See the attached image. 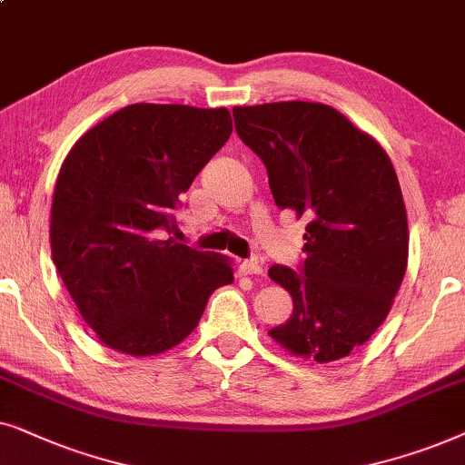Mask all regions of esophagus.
I'll return each mask as SVG.
<instances>
[{
    "label": "esophagus",
    "mask_w": 465,
    "mask_h": 465,
    "mask_svg": "<svg viewBox=\"0 0 465 465\" xmlns=\"http://www.w3.org/2000/svg\"><path fill=\"white\" fill-rule=\"evenodd\" d=\"M240 272H242V274H262L263 263L259 262V259H244V262L240 263Z\"/></svg>",
    "instance_id": "34e87169"
}]
</instances>
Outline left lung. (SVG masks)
I'll use <instances>...</instances> for the list:
<instances>
[{"instance_id": "8db88e82", "label": "left lung", "mask_w": 465, "mask_h": 465, "mask_svg": "<svg viewBox=\"0 0 465 465\" xmlns=\"http://www.w3.org/2000/svg\"><path fill=\"white\" fill-rule=\"evenodd\" d=\"M240 140L263 161L276 206L306 221L304 274L272 265L293 297L268 336L330 363L366 344L391 311L408 265V219L391 159L336 108L314 102L236 106Z\"/></svg>"}]
</instances>
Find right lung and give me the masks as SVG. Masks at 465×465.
Masks as SVG:
<instances>
[{
	"mask_svg": "<svg viewBox=\"0 0 465 465\" xmlns=\"http://www.w3.org/2000/svg\"><path fill=\"white\" fill-rule=\"evenodd\" d=\"M229 135L227 108L132 104L67 153L51 208L53 262L108 349L132 357L174 349L213 291L233 282L227 257L163 238L178 197Z\"/></svg>",
	"mask_w": 465,
	"mask_h": 465,
	"instance_id": "right-lung-1",
	"label": "right lung"
}]
</instances>
